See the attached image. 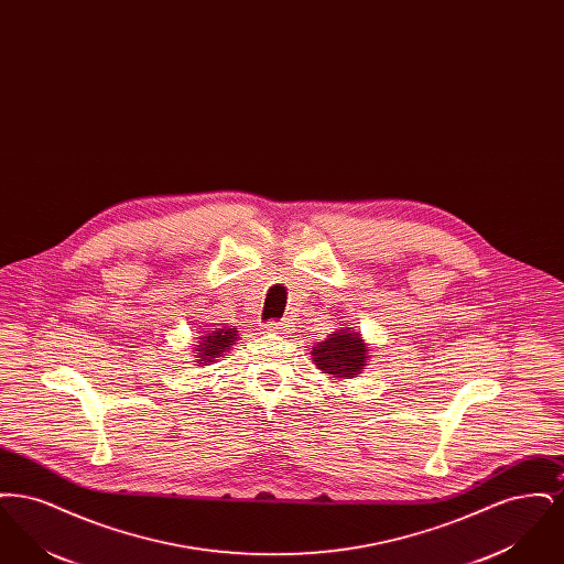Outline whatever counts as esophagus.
I'll use <instances>...</instances> for the list:
<instances>
[{
    "mask_svg": "<svg viewBox=\"0 0 564 564\" xmlns=\"http://www.w3.org/2000/svg\"><path fill=\"white\" fill-rule=\"evenodd\" d=\"M267 332L269 334H276V336H290V334H294V323L288 322H269L267 325Z\"/></svg>",
    "mask_w": 564,
    "mask_h": 564,
    "instance_id": "esophagus-1",
    "label": "esophagus"
}]
</instances>
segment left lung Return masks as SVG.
I'll return each instance as SVG.
<instances>
[{
  "label": "left lung",
  "instance_id": "obj_1",
  "mask_svg": "<svg viewBox=\"0 0 564 564\" xmlns=\"http://www.w3.org/2000/svg\"><path fill=\"white\" fill-rule=\"evenodd\" d=\"M368 347L352 329H338L329 334L317 347H313V359L323 375L334 378H352L366 366Z\"/></svg>",
  "mask_w": 564,
  "mask_h": 564
}]
</instances>
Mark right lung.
Here are the masks:
<instances>
[{
	"instance_id": "obj_1",
	"label": "right lung",
	"mask_w": 564,
	"mask_h": 564,
	"mask_svg": "<svg viewBox=\"0 0 564 564\" xmlns=\"http://www.w3.org/2000/svg\"><path fill=\"white\" fill-rule=\"evenodd\" d=\"M200 340H203V343L198 345V357H200V359H196V361L209 366V361H215V357H221L226 350L230 349V345H235V340H237V327H230V329L214 327L212 334L203 336Z\"/></svg>"
}]
</instances>
